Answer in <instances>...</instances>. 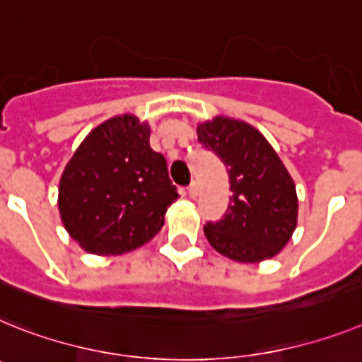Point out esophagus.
<instances>
[{"label": "esophagus", "instance_id": "obj_1", "mask_svg": "<svg viewBox=\"0 0 362 362\" xmlns=\"http://www.w3.org/2000/svg\"><path fill=\"white\" fill-rule=\"evenodd\" d=\"M187 194H188V196H190V197H196V196H197V187H196V183H192V185H190V187L187 188Z\"/></svg>", "mask_w": 362, "mask_h": 362}]
</instances>
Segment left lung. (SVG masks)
<instances>
[{"mask_svg":"<svg viewBox=\"0 0 362 362\" xmlns=\"http://www.w3.org/2000/svg\"><path fill=\"white\" fill-rule=\"evenodd\" d=\"M197 141L223 160L233 192L223 218L203 227L209 243L242 264L276 256L298 216L295 183L276 151L258 129L228 117L202 122Z\"/></svg>","mask_w":362,"mask_h":362,"instance_id":"obj_1","label":"left lung"}]
</instances>
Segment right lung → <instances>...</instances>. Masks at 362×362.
I'll list each match as a JSON object with an SVG mask.
<instances>
[{
  "instance_id": "1",
  "label": "right lung",
  "mask_w": 362,
  "mask_h": 362,
  "mask_svg": "<svg viewBox=\"0 0 362 362\" xmlns=\"http://www.w3.org/2000/svg\"><path fill=\"white\" fill-rule=\"evenodd\" d=\"M179 197L166 159L150 148V126L134 115L102 122L76 148L58 188L69 236L93 255H124L165 225Z\"/></svg>"
}]
</instances>
